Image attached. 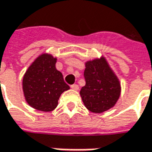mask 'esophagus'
<instances>
[{"label":"esophagus","mask_w":152,"mask_h":152,"mask_svg":"<svg viewBox=\"0 0 152 152\" xmlns=\"http://www.w3.org/2000/svg\"><path fill=\"white\" fill-rule=\"evenodd\" d=\"M71 88H73L74 90H78V84H72Z\"/></svg>","instance_id":"esophagus-1"}]
</instances>
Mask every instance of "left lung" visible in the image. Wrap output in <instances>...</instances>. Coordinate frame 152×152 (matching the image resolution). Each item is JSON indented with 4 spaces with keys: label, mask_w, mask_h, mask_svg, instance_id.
Returning <instances> with one entry per match:
<instances>
[{
    "label": "left lung",
    "mask_w": 152,
    "mask_h": 152,
    "mask_svg": "<svg viewBox=\"0 0 152 152\" xmlns=\"http://www.w3.org/2000/svg\"><path fill=\"white\" fill-rule=\"evenodd\" d=\"M83 76L86 83L79 94L89 111L100 114L115 105L121 96V83L104 56L87 61Z\"/></svg>",
    "instance_id": "obj_1"
}]
</instances>
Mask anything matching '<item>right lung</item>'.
Segmentation results:
<instances>
[{"label":"right lung","mask_w":152,"mask_h":152,"mask_svg":"<svg viewBox=\"0 0 152 152\" xmlns=\"http://www.w3.org/2000/svg\"><path fill=\"white\" fill-rule=\"evenodd\" d=\"M57 58L42 53L28 67L22 78V89L26 103L39 111L56 109L61 94L69 90L62 73L56 69Z\"/></svg>","instance_id":"1"}]
</instances>
